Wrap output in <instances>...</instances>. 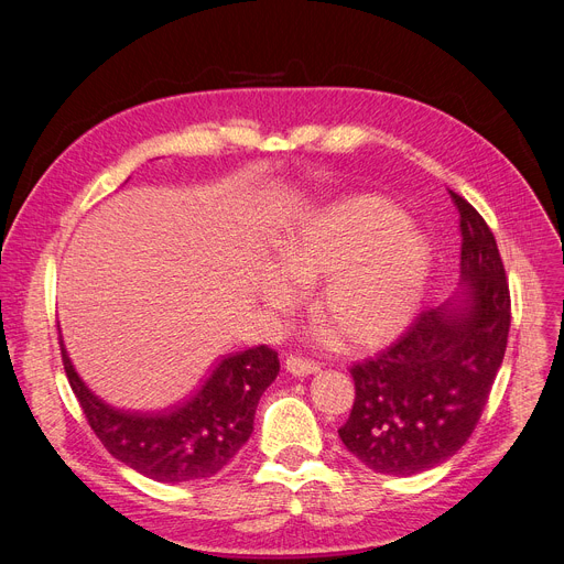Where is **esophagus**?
<instances>
[{"label": "esophagus", "mask_w": 564, "mask_h": 564, "mask_svg": "<svg viewBox=\"0 0 564 564\" xmlns=\"http://www.w3.org/2000/svg\"><path fill=\"white\" fill-rule=\"evenodd\" d=\"M285 370L294 377H306V375L317 372L319 366L315 361H308L304 357H294V354H290V357L285 359Z\"/></svg>", "instance_id": "obj_1"}]
</instances>
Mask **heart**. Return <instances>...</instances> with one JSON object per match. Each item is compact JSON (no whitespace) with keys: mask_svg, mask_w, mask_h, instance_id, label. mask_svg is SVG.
Returning a JSON list of instances; mask_svg holds the SVG:
<instances>
[{"mask_svg":"<svg viewBox=\"0 0 564 564\" xmlns=\"http://www.w3.org/2000/svg\"><path fill=\"white\" fill-rule=\"evenodd\" d=\"M279 256L281 262L262 274V300L290 308L302 281L322 279L317 319L349 351L379 349L402 336L425 300L434 267L427 237L381 196L319 207L281 237Z\"/></svg>","mask_w":564,"mask_h":564,"instance_id":"1","label":"heart"}]
</instances>
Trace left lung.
Segmentation results:
<instances>
[{"instance_id":"left-lung-1","label":"left lung","mask_w":564,"mask_h":564,"mask_svg":"<svg viewBox=\"0 0 564 564\" xmlns=\"http://www.w3.org/2000/svg\"><path fill=\"white\" fill-rule=\"evenodd\" d=\"M459 288L421 313L379 357L357 364L345 448L383 476H413L457 455L476 430L506 357L510 288L494 232L466 198Z\"/></svg>"}]
</instances>
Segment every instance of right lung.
Segmentation results:
<instances>
[{"instance_id":"right-lung-1","label":"right lung","mask_w":564,"mask_h":564,"mask_svg":"<svg viewBox=\"0 0 564 564\" xmlns=\"http://www.w3.org/2000/svg\"><path fill=\"white\" fill-rule=\"evenodd\" d=\"M62 359L86 421L102 446L155 482L177 485L219 473L253 432L260 395L279 375L267 345L221 357L189 398L162 411H128L86 387L62 340Z\"/></svg>"}]
</instances>
